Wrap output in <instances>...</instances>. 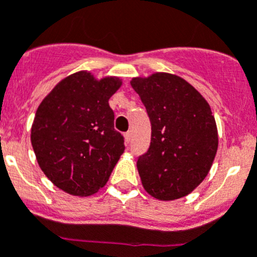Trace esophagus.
<instances>
[{
    "mask_svg": "<svg viewBox=\"0 0 257 257\" xmlns=\"http://www.w3.org/2000/svg\"><path fill=\"white\" fill-rule=\"evenodd\" d=\"M124 139H126V143L128 144L131 141V131H127V133L124 134Z\"/></svg>",
    "mask_w": 257,
    "mask_h": 257,
    "instance_id": "34e87169",
    "label": "esophagus"
}]
</instances>
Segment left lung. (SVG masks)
Returning a JSON list of instances; mask_svg holds the SVG:
<instances>
[{"mask_svg":"<svg viewBox=\"0 0 257 257\" xmlns=\"http://www.w3.org/2000/svg\"><path fill=\"white\" fill-rule=\"evenodd\" d=\"M131 86L152 123L150 147L138 159L141 183L158 200L181 199L208 176L218 150L210 105L190 82L168 72L134 77Z\"/></svg>","mask_w":257,"mask_h":257,"instance_id":"8db88e82","label":"left lung"}]
</instances>
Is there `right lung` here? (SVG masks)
I'll list each match as a JSON object with an SVG mask.
<instances>
[{"mask_svg":"<svg viewBox=\"0 0 257 257\" xmlns=\"http://www.w3.org/2000/svg\"><path fill=\"white\" fill-rule=\"evenodd\" d=\"M121 85L116 76L98 80L91 72H75L38 107L30 134L33 149L44 175L62 191L90 196L107 183L124 150L108 103Z\"/></svg>","mask_w":257,"mask_h":257,"instance_id":"obj_1","label":"right lung"}]
</instances>
